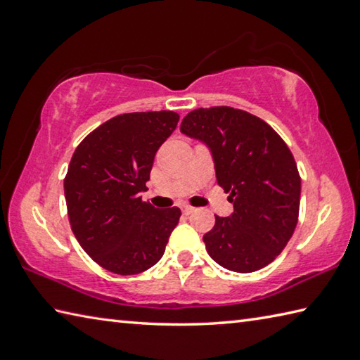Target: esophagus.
Wrapping results in <instances>:
<instances>
[{
    "mask_svg": "<svg viewBox=\"0 0 360 360\" xmlns=\"http://www.w3.org/2000/svg\"><path fill=\"white\" fill-rule=\"evenodd\" d=\"M182 212H184V214H191V212H193V208L188 205H182Z\"/></svg>",
    "mask_w": 360,
    "mask_h": 360,
    "instance_id": "34e87169",
    "label": "esophagus"
}]
</instances>
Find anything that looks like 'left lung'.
I'll return each instance as SVG.
<instances>
[{"instance_id": "1", "label": "left lung", "mask_w": 360, "mask_h": 360, "mask_svg": "<svg viewBox=\"0 0 360 360\" xmlns=\"http://www.w3.org/2000/svg\"><path fill=\"white\" fill-rule=\"evenodd\" d=\"M181 131L208 144L217 184L233 203V214L216 216L203 236L210 257L236 273L271 264L294 233L300 210L302 179L288 144L265 120L230 106L193 109Z\"/></svg>"}]
</instances>
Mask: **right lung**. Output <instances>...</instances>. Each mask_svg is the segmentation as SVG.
I'll return each mask as SVG.
<instances>
[{
  "label": "right lung",
  "instance_id": "right-lung-1",
  "mask_svg": "<svg viewBox=\"0 0 360 360\" xmlns=\"http://www.w3.org/2000/svg\"><path fill=\"white\" fill-rule=\"evenodd\" d=\"M179 114H120L85 136L65 176L71 230L96 264L115 275H138L155 265L178 225V206L157 210L143 202L158 148Z\"/></svg>",
  "mask_w": 360,
  "mask_h": 360
}]
</instances>
